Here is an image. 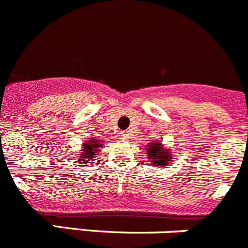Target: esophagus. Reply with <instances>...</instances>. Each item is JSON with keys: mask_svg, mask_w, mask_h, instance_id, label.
<instances>
[{"mask_svg": "<svg viewBox=\"0 0 248 248\" xmlns=\"http://www.w3.org/2000/svg\"><path fill=\"white\" fill-rule=\"evenodd\" d=\"M126 136H128V134H126V133L122 134V138H126Z\"/></svg>", "mask_w": 248, "mask_h": 248, "instance_id": "34e87169", "label": "esophagus"}]
</instances>
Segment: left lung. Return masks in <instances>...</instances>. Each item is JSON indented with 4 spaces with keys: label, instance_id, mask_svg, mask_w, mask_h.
Segmentation results:
<instances>
[{
    "label": "left lung",
    "instance_id": "8db88e82",
    "mask_svg": "<svg viewBox=\"0 0 248 248\" xmlns=\"http://www.w3.org/2000/svg\"><path fill=\"white\" fill-rule=\"evenodd\" d=\"M147 157L151 161V165L166 166L172 161L169 150L161 149V142L151 141L147 145Z\"/></svg>",
    "mask_w": 248,
    "mask_h": 248
}]
</instances>
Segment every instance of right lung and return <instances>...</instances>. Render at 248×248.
Wrapping results in <instances>:
<instances>
[{
    "mask_svg": "<svg viewBox=\"0 0 248 248\" xmlns=\"http://www.w3.org/2000/svg\"><path fill=\"white\" fill-rule=\"evenodd\" d=\"M101 146L102 144L98 140H87V141L85 142V145H83V149L79 152V158H77V160H78L77 162L82 161V165H86V163H88L90 161H92L93 158H94V155H97L98 150L101 149Z\"/></svg>",
    "mask_w": 248,
    "mask_h": 248,
    "instance_id": "1",
    "label": "right lung"
}]
</instances>
